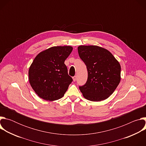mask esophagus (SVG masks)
<instances>
[{
  "label": "esophagus",
  "mask_w": 146,
  "mask_h": 146,
  "mask_svg": "<svg viewBox=\"0 0 146 146\" xmlns=\"http://www.w3.org/2000/svg\"><path fill=\"white\" fill-rule=\"evenodd\" d=\"M73 81H76V76H74L73 77Z\"/></svg>",
  "instance_id": "obj_1"
}]
</instances>
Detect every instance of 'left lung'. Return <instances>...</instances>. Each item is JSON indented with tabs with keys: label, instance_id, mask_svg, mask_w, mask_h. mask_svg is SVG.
I'll list each match as a JSON object with an SVG mask.
<instances>
[{
	"label": "left lung",
	"instance_id": "left-lung-1",
	"mask_svg": "<svg viewBox=\"0 0 146 146\" xmlns=\"http://www.w3.org/2000/svg\"><path fill=\"white\" fill-rule=\"evenodd\" d=\"M80 58L88 71L86 84L79 89L86 99L94 102L108 98L121 80V66L108 50L96 46H80Z\"/></svg>",
	"mask_w": 146,
	"mask_h": 146
}]
</instances>
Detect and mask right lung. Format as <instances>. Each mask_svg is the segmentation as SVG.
<instances>
[{
    "label": "right lung",
    "instance_id": "add662e5",
    "mask_svg": "<svg viewBox=\"0 0 146 146\" xmlns=\"http://www.w3.org/2000/svg\"><path fill=\"white\" fill-rule=\"evenodd\" d=\"M72 50L71 46L52 47L34 59L29 69V80L40 98L53 101L64 96L73 81L64 64Z\"/></svg>",
    "mask_w": 146,
    "mask_h": 146
}]
</instances>
